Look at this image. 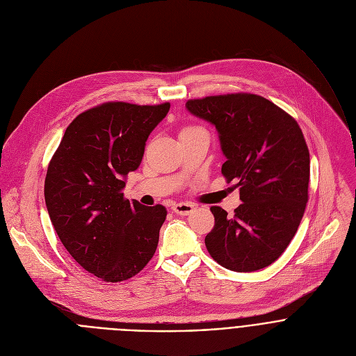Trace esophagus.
I'll list each match as a JSON object with an SVG mask.
<instances>
[{
	"instance_id": "esophagus-1",
	"label": "esophagus",
	"mask_w": 356,
	"mask_h": 356,
	"mask_svg": "<svg viewBox=\"0 0 356 356\" xmlns=\"http://www.w3.org/2000/svg\"><path fill=\"white\" fill-rule=\"evenodd\" d=\"M172 210L179 216H188L194 210V206L190 204V202H177V204L172 207Z\"/></svg>"
}]
</instances>
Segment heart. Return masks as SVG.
<instances>
[{
	"label": "heart",
	"instance_id": "obj_1",
	"mask_svg": "<svg viewBox=\"0 0 356 356\" xmlns=\"http://www.w3.org/2000/svg\"><path fill=\"white\" fill-rule=\"evenodd\" d=\"M193 129H195L194 127H186V128H183L181 129V132L180 134H183V132H188V131H193Z\"/></svg>",
	"mask_w": 356,
	"mask_h": 356
}]
</instances>
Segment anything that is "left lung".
Wrapping results in <instances>:
<instances>
[{
	"mask_svg": "<svg viewBox=\"0 0 356 356\" xmlns=\"http://www.w3.org/2000/svg\"><path fill=\"white\" fill-rule=\"evenodd\" d=\"M190 114L216 127L242 204L228 216L211 207L206 236L213 259L234 272L272 265L293 239L309 200L310 154L297 121L272 101L248 92L188 99Z\"/></svg>",
	"mask_w": 356,
	"mask_h": 356,
	"instance_id": "left-lung-1",
	"label": "left lung"
}]
</instances>
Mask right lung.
Returning <instances> with one entry per match:
<instances>
[{
  "label": "right lung",
  "mask_w": 356,
  "mask_h": 356,
  "mask_svg": "<svg viewBox=\"0 0 356 356\" xmlns=\"http://www.w3.org/2000/svg\"><path fill=\"white\" fill-rule=\"evenodd\" d=\"M170 104L104 103L77 115L49 163L44 201L58 236L73 259L104 282L139 273L154 257L166 220L161 204L124 197L145 142Z\"/></svg>",
  "instance_id": "right-lung-1"
}]
</instances>
